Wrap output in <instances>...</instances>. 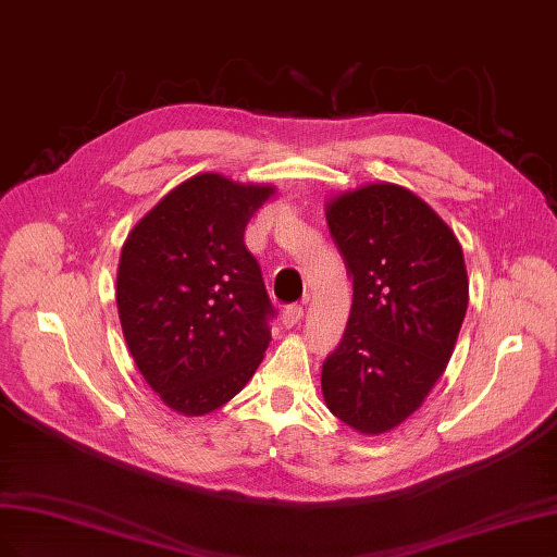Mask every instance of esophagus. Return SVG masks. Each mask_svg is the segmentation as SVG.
Wrapping results in <instances>:
<instances>
[{
    "label": "esophagus",
    "instance_id": "1",
    "mask_svg": "<svg viewBox=\"0 0 557 557\" xmlns=\"http://www.w3.org/2000/svg\"><path fill=\"white\" fill-rule=\"evenodd\" d=\"M300 320H304V306H298V304H294V306H287L284 308V312H282V322H284V326H296Z\"/></svg>",
    "mask_w": 557,
    "mask_h": 557
}]
</instances>
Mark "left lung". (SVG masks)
Masks as SVG:
<instances>
[{
	"label": "left lung",
	"mask_w": 557,
	"mask_h": 557,
	"mask_svg": "<svg viewBox=\"0 0 557 557\" xmlns=\"http://www.w3.org/2000/svg\"><path fill=\"white\" fill-rule=\"evenodd\" d=\"M352 277V310L322 367L329 410L377 436L416 412L446 371L469 306L465 253L424 200L367 184L326 205Z\"/></svg>",
	"instance_id": "left-lung-1"
}]
</instances>
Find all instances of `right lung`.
Listing matches in <instances>:
<instances>
[{
	"label": "right lung",
	"mask_w": 557,
	"mask_h": 557,
	"mask_svg": "<svg viewBox=\"0 0 557 557\" xmlns=\"http://www.w3.org/2000/svg\"><path fill=\"white\" fill-rule=\"evenodd\" d=\"M273 186L216 172L186 180L139 219L121 251L116 306L149 387L182 416H208L259 369L275 317L245 228Z\"/></svg>",
	"instance_id": "right-lung-1"
}]
</instances>
